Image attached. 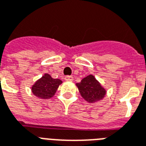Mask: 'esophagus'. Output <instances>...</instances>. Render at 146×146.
Segmentation results:
<instances>
[{"label":"esophagus","instance_id":"obj_1","mask_svg":"<svg viewBox=\"0 0 146 146\" xmlns=\"http://www.w3.org/2000/svg\"><path fill=\"white\" fill-rule=\"evenodd\" d=\"M73 77L72 76H69V75H68V76H66L65 78V80L66 81H73Z\"/></svg>","mask_w":146,"mask_h":146}]
</instances>
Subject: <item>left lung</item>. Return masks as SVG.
<instances>
[{
  "label": "left lung",
  "mask_w": 146,
  "mask_h": 146,
  "mask_svg": "<svg viewBox=\"0 0 146 146\" xmlns=\"http://www.w3.org/2000/svg\"><path fill=\"white\" fill-rule=\"evenodd\" d=\"M82 98L88 103H97L104 98L107 90L96 79L93 74L84 78L81 82L76 84Z\"/></svg>",
  "instance_id": "8db88e82"
}]
</instances>
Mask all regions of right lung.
Here are the masks:
<instances>
[{
  "label": "right lung",
  "instance_id": "add662e5",
  "mask_svg": "<svg viewBox=\"0 0 146 146\" xmlns=\"http://www.w3.org/2000/svg\"><path fill=\"white\" fill-rule=\"evenodd\" d=\"M62 81L55 79L48 73H45L31 87L32 93L40 99H49L55 95V92Z\"/></svg>",
  "mask_w": 146,
  "mask_h": 146
}]
</instances>
